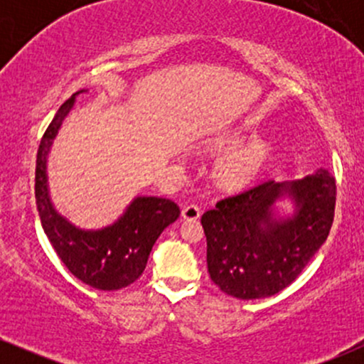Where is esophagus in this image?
Listing matches in <instances>:
<instances>
[{
    "mask_svg": "<svg viewBox=\"0 0 364 364\" xmlns=\"http://www.w3.org/2000/svg\"><path fill=\"white\" fill-rule=\"evenodd\" d=\"M181 214H183V219L196 220L200 215H202V210H200V207L195 205V203H190V205L183 207Z\"/></svg>",
    "mask_w": 364,
    "mask_h": 364,
    "instance_id": "1",
    "label": "esophagus"
}]
</instances>
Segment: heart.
<instances>
[{
	"label": "heart",
	"instance_id": "1",
	"mask_svg": "<svg viewBox=\"0 0 364 364\" xmlns=\"http://www.w3.org/2000/svg\"><path fill=\"white\" fill-rule=\"evenodd\" d=\"M269 154V145L257 140L245 147L236 149L220 162L219 174L228 185H243L258 174Z\"/></svg>",
	"mask_w": 364,
	"mask_h": 364
}]
</instances>
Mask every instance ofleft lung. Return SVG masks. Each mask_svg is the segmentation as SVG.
Masks as SVG:
<instances>
[{
  "instance_id": "obj_1",
  "label": "left lung",
  "mask_w": 364,
  "mask_h": 364,
  "mask_svg": "<svg viewBox=\"0 0 364 364\" xmlns=\"http://www.w3.org/2000/svg\"><path fill=\"white\" fill-rule=\"evenodd\" d=\"M287 194L292 218L273 214ZM336 178L318 169L292 183H257L219 200L202 215L212 282L237 299H262L296 281L327 240L336 212Z\"/></svg>"
}]
</instances>
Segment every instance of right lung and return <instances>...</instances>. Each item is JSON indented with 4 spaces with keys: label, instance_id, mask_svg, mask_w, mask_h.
I'll return each mask as SVG.
<instances>
[{
    "label": "right lung",
    "instance_id": "obj_1",
    "mask_svg": "<svg viewBox=\"0 0 364 364\" xmlns=\"http://www.w3.org/2000/svg\"><path fill=\"white\" fill-rule=\"evenodd\" d=\"M73 102L75 95L61 104L37 150L36 203L41 224L54 252L75 277L95 289H123L144 272L154 243L178 219L179 207L168 198L136 196L114 224L99 231H83L58 214L49 198L46 161Z\"/></svg>",
    "mask_w": 364,
    "mask_h": 364
}]
</instances>
